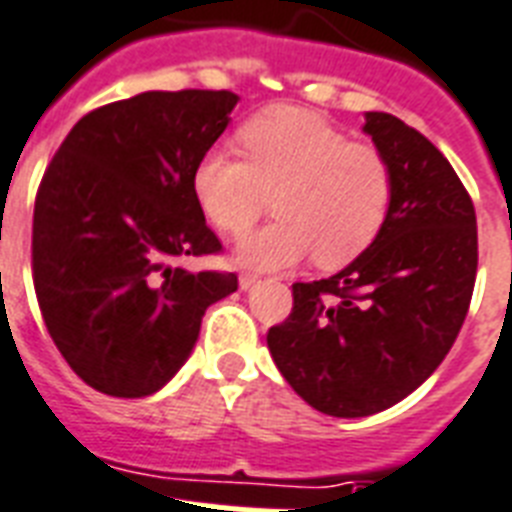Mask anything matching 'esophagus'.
I'll return each mask as SVG.
<instances>
[{"label":"esophagus","mask_w":512,"mask_h":512,"mask_svg":"<svg viewBox=\"0 0 512 512\" xmlns=\"http://www.w3.org/2000/svg\"><path fill=\"white\" fill-rule=\"evenodd\" d=\"M256 283H259V275H253V272H243V275H240V288H243V291L253 288Z\"/></svg>","instance_id":"obj_1"}]
</instances>
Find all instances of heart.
I'll return each mask as SVG.
<instances>
[{
  "instance_id": "b5f03b06",
  "label": "heart",
  "mask_w": 512,
  "mask_h": 512,
  "mask_svg": "<svg viewBox=\"0 0 512 512\" xmlns=\"http://www.w3.org/2000/svg\"><path fill=\"white\" fill-rule=\"evenodd\" d=\"M237 138L245 160L213 146L192 170L194 200L224 235L245 232L275 194L277 221L240 240L237 264L283 269L315 253L336 269L374 245L392 205V170L376 149L299 106L256 114Z\"/></svg>"
}]
</instances>
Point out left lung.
Wrapping results in <instances>:
<instances>
[{
    "label": "left lung",
    "instance_id": "8db88e82",
    "mask_svg": "<svg viewBox=\"0 0 512 512\" xmlns=\"http://www.w3.org/2000/svg\"><path fill=\"white\" fill-rule=\"evenodd\" d=\"M363 133L392 170L384 229L342 272L293 285L291 315L267 334L285 382L342 419L395 406L441 366L478 267L473 200L449 160L392 114L366 112Z\"/></svg>",
    "mask_w": 512,
    "mask_h": 512
}]
</instances>
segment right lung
Here are the masks:
<instances>
[{
	"mask_svg": "<svg viewBox=\"0 0 512 512\" xmlns=\"http://www.w3.org/2000/svg\"><path fill=\"white\" fill-rule=\"evenodd\" d=\"M229 90H149L85 114L34 205L31 264L45 326L71 371L112 398H144L192 355L232 272L178 261L221 251L192 170L227 130Z\"/></svg>",
	"mask_w": 512,
	"mask_h": 512,
	"instance_id": "right-lung-1",
	"label": "right lung"
}]
</instances>
